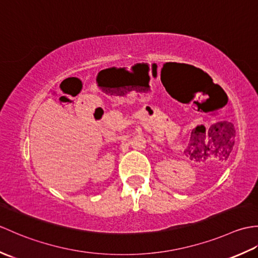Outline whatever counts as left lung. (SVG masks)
Returning a JSON list of instances; mask_svg holds the SVG:
<instances>
[{
  "label": "left lung",
  "instance_id": "obj_1",
  "mask_svg": "<svg viewBox=\"0 0 258 258\" xmlns=\"http://www.w3.org/2000/svg\"><path fill=\"white\" fill-rule=\"evenodd\" d=\"M213 131H214V142H220V149L221 150H225V154L228 155L229 152L232 151L233 149V145H234V136H235V130H234V126L231 122H221L216 125L213 126ZM194 142H197L196 144H199V138H196L195 140H193ZM222 147L221 148L220 146ZM201 149V147H200Z\"/></svg>",
  "mask_w": 258,
  "mask_h": 258
}]
</instances>
